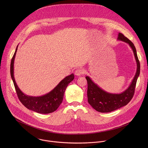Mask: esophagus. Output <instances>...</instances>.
Segmentation results:
<instances>
[{
	"mask_svg": "<svg viewBox=\"0 0 148 148\" xmlns=\"http://www.w3.org/2000/svg\"><path fill=\"white\" fill-rule=\"evenodd\" d=\"M84 73V70L82 69H78L75 72V74L77 76H79V75L83 74Z\"/></svg>",
	"mask_w": 148,
	"mask_h": 148,
	"instance_id": "obj_1",
	"label": "esophagus"
}]
</instances>
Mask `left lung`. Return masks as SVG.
Segmentation results:
<instances>
[{
  "label": "left lung",
  "instance_id": "obj_1",
  "mask_svg": "<svg viewBox=\"0 0 148 148\" xmlns=\"http://www.w3.org/2000/svg\"><path fill=\"white\" fill-rule=\"evenodd\" d=\"M117 39L128 43L132 49L136 62V72L128 88L120 94L105 91L94 83L90 77H86L88 84V102L94 110L99 112H110L127 105L134 96L136 81L140 74V62L134 45L121 33H119Z\"/></svg>",
  "mask_w": 148,
  "mask_h": 148
}]
</instances>
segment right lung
Masks as SVG:
<instances>
[{"label": "right lung", "instance_id": "obj_1", "mask_svg": "<svg viewBox=\"0 0 148 148\" xmlns=\"http://www.w3.org/2000/svg\"><path fill=\"white\" fill-rule=\"evenodd\" d=\"M18 46H17L14 55L11 60L10 75L13 80L16 93L20 102L27 109L39 114H49L53 112L59 107L64 97V91L74 78V74L66 77L62 79L58 85L50 92L45 95L39 97L29 96L25 94L18 87L14 77V61Z\"/></svg>", "mask_w": 148, "mask_h": 148}]
</instances>
